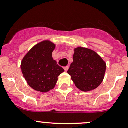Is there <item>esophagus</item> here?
I'll list each match as a JSON object with an SVG mask.
<instances>
[{
  "mask_svg": "<svg viewBox=\"0 0 128 128\" xmlns=\"http://www.w3.org/2000/svg\"><path fill=\"white\" fill-rule=\"evenodd\" d=\"M64 70H65L66 72H67L68 70V69H69V66H66V67H64Z\"/></svg>",
  "mask_w": 128,
  "mask_h": 128,
  "instance_id": "34e87169",
  "label": "esophagus"
}]
</instances>
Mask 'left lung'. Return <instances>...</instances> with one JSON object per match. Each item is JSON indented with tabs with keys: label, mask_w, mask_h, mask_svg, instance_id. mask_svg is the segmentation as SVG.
Listing matches in <instances>:
<instances>
[{
	"label": "left lung",
	"mask_w": 128,
	"mask_h": 128,
	"mask_svg": "<svg viewBox=\"0 0 128 128\" xmlns=\"http://www.w3.org/2000/svg\"><path fill=\"white\" fill-rule=\"evenodd\" d=\"M73 62L68 73L77 88L89 92L96 88L103 82L106 64L95 51L78 46L74 50Z\"/></svg>",
	"instance_id": "1"
}]
</instances>
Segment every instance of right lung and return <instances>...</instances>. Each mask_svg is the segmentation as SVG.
Returning <instances> with one entry per match:
<instances>
[{"label": "right lung", "instance_id": "add662e5", "mask_svg": "<svg viewBox=\"0 0 128 128\" xmlns=\"http://www.w3.org/2000/svg\"><path fill=\"white\" fill-rule=\"evenodd\" d=\"M56 44L44 40L31 48L24 57L20 68L28 86L34 90L48 92L55 87L58 76L64 72L54 60L52 53Z\"/></svg>", "mask_w": 128, "mask_h": 128}]
</instances>
